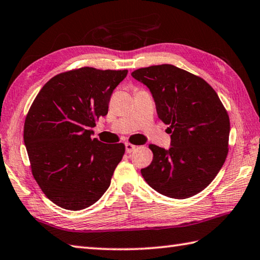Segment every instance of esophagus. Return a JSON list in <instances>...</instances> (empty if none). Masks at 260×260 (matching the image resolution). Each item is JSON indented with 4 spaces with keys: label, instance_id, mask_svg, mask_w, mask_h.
Wrapping results in <instances>:
<instances>
[{
    "label": "esophagus",
    "instance_id": "obj_1",
    "mask_svg": "<svg viewBox=\"0 0 260 260\" xmlns=\"http://www.w3.org/2000/svg\"><path fill=\"white\" fill-rule=\"evenodd\" d=\"M125 149H126L127 153H131V152H133L136 149V145L131 144V143H128V142H127V143H125Z\"/></svg>",
    "mask_w": 260,
    "mask_h": 260
}]
</instances>
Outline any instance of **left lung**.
<instances>
[{"mask_svg":"<svg viewBox=\"0 0 260 260\" xmlns=\"http://www.w3.org/2000/svg\"><path fill=\"white\" fill-rule=\"evenodd\" d=\"M132 76L149 88L157 116L171 133L169 150L150 145L153 160L142 176L167 197L198 194L226 159L230 119L224 106L205 80L174 65L139 69Z\"/></svg>","mask_w":260,"mask_h":260,"instance_id":"left-lung-1","label":"left lung"}]
</instances>
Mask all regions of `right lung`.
Masks as SVG:
<instances>
[{"label":"right lung","instance_id":"right-lung-1","mask_svg":"<svg viewBox=\"0 0 260 260\" xmlns=\"http://www.w3.org/2000/svg\"><path fill=\"white\" fill-rule=\"evenodd\" d=\"M127 72L81 68L57 74L30 107L23 140L32 176L57 206L83 210L110 186L125 145L92 140L91 128L108 114L110 96Z\"/></svg>","mask_w":260,"mask_h":260}]
</instances>
